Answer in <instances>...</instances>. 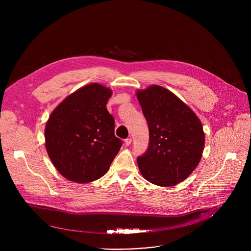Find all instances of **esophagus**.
<instances>
[{
    "label": "esophagus",
    "mask_w": 251,
    "mask_h": 251,
    "mask_svg": "<svg viewBox=\"0 0 251 251\" xmlns=\"http://www.w3.org/2000/svg\"><path fill=\"white\" fill-rule=\"evenodd\" d=\"M131 142H132V139L131 138H127V139H125V146H129L130 144H131Z\"/></svg>",
    "instance_id": "esophagus-1"
}]
</instances>
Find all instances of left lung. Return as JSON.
<instances>
[{"label": "left lung", "mask_w": 251, "mask_h": 251, "mask_svg": "<svg viewBox=\"0 0 251 251\" xmlns=\"http://www.w3.org/2000/svg\"><path fill=\"white\" fill-rule=\"evenodd\" d=\"M136 95L150 135L147 151L137 158L139 170L148 182L173 187L186 180L201 159V122L187 104L162 86L151 85Z\"/></svg>", "instance_id": "left-lung-1"}]
</instances>
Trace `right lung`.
Returning a JSON list of instances; mask_svg holds the SVG:
<instances>
[{
    "mask_svg": "<svg viewBox=\"0 0 251 251\" xmlns=\"http://www.w3.org/2000/svg\"><path fill=\"white\" fill-rule=\"evenodd\" d=\"M111 89L99 83L68 95L51 112L45 129L46 148L53 166L79 184L98 180L109 170L122 141L106 108Z\"/></svg>",
    "mask_w": 251,
    "mask_h": 251,
    "instance_id": "add662e5",
    "label": "right lung"
}]
</instances>
